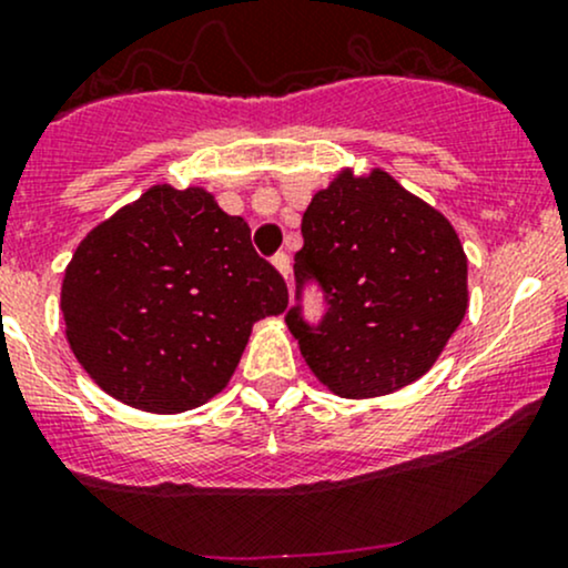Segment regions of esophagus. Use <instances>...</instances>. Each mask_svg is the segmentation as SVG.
Here are the masks:
<instances>
[{"label":"esophagus","instance_id":"1","mask_svg":"<svg viewBox=\"0 0 568 568\" xmlns=\"http://www.w3.org/2000/svg\"><path fill=\"white\" fill-rule=\"evenodd\" d=\"M273 267H276V271L282 273L284 278H290V271H292V265H290V254L278 252L276 257H273Z\"/></svg>","mask_w":568,"mask_h":568}]
</instances>
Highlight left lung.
Here are the masks:
<instances>
[{"label":"left lung","instance_id":"obj_1","mask_svg":"<svg viewBox=\"0 0 568 568\" xmlns=\"http://www.w3.org/2000/svg\"><path fill=\"white\" fill-rule=\"evenodd\" d=\"M297 306L286 327L314 376L341 398L389 395L428 374L468 308V262L455 227L384 170H341L303 213ZM328 311L302 320V286Z\"/></svg>","mask_w":568,"mask_h":568}]
</instances>
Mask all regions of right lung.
I'll return each instance as SVG.
<instances>
[{
    "label": "right lung",
    "instance_id": "right-lung-1",
    "mask_svg": "<svg viewBox=\"0 0 568 568\" xmlns=\"http://www.w3.org/2000/svg\"><path fill=\"white\" fill-rule=\"evenodd\" d=\"M286 301L248 224L203 186H151L83 237L62 282L72 355L108 395L151 414L222 393L254 322Z\"/></svg>",
    "mask_w": 568,
    "mask_h": 568
}]
</instances>
